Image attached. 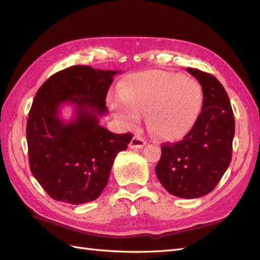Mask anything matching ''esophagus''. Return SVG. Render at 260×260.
I'll list each match as a JSON object with an SVG mask.
<instances>
[{
	"label": "esophagus",
	"instance_id": "obj_1",
	"mask_svg": "<svg viewBox=\"0 0 260 260\" xmlns=\"http://www.w3.org/2000/svg\"><path fill=\"white\" fill-rule=\"evenodd\" d=\"M145 144H146V142H145L144 139H142V138L139 137V136H136V137H133V139L131 140V142L129 144V147L133 148V149L142 148Z\"/></svg>",
	"mask_w": 260,
	"mask_h": 260
}]
</instances>
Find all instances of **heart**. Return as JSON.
<instances>
[{
    "mask_svg": "<svg viewBox=\"0 0 260 260\" xmlns=\"http://www.w3.org/2000/svg\"><path fill=\"white\" fill-rule=\"evenodd\" d=\"M119 94L122 103H111L116 116L136 123L140 115L147 113L149 130L169 141L182 139L192 130L203 105V92L198 82L160 70L124 78Z\"/></svg>",
    "mask_w": 260,
    "mask_h": 260,
    "instance_id": "heart-1",
    "label": "heart"
}]
</instances>
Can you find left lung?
<instances>
[{
  "label": "left lung",
  "instance_id": "left-lung-1",
  "mask_svg": "<svg viewBox=\"0 0 260 260\" xmlns=\"http://www.w3.org/2000/svg\"><path fill=\"white\" fill-rule=\"evenodd\" d=\"M186 70L202 85V112L182 141L161 145L155 172L170 194L191 200L214 190L229 167L235 122L229 96L217 78Z\"/></svg>",
  "mask_w": 260,
  "mask_h": 260
}]
</instances>
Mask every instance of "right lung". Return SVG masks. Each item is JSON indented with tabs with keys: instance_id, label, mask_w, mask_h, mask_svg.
Segmentation results:
<instances>
[{
	"instance_id": "add662e5",
	"label": "right lung",
	"mask_w": 260,
	"mask_h": 260,
	"mask_svg": "<svg viewBox=\"0 0 260 260\" xmlns=\"http://www.w3.org/2000/svg\"><path fill=\"white\" fill-rule=\"evenodd\" d=\"M116 70L72 66L54 74L38 90L27 121L30 170L55 201L72 205L96 200L105 188L116 155L131 133L115 135L100 124ZM75 105V118H59L61 105Z\"/></svg>"
}]
</instances>
